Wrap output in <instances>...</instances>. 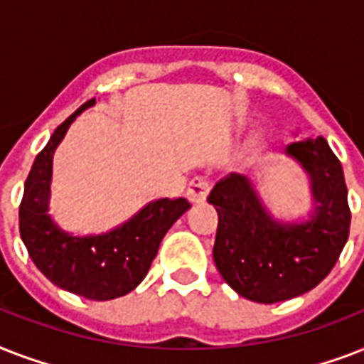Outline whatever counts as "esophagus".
I'll list each match as a JSON object with an SVG mask.
<instances>
[{"label": "esophagus", "mask_w": 364, "mask_h": 364, "mask_svg": "<svg viewBox=\"0 0 364 364\" xmlns=\"http://www.w3.org/2000/svg\"><path fill=\"white\" fill-rule=\"evenodd\" d=\"M210 183L205 181L204 177H194L193 181L188 183L187 198L191 204H204L208 194H210Z\"/></svg>", "instance_id": "1"}]
</instances>
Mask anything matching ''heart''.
<instances>
[{
    "label": "heart",
    "instance_id": "heart-1",
    "mask_svg": "<svg viewBox=\"0 0 364 364\" xmlns=\"http://www.w3.org/2000/svg\"><path fill=\"white\" fill-rule=\"evenodd\" d=\"M253 145H255V141H251V147H253Z\"/></svg>",
    "mask_w": 364,
    "mask_h": 364
}]
</instances>
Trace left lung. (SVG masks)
Masks as SVG:
<instances>
[{
  "label": "left lung",
  "instance_id": "1",
  "mask_svg": "<svg viewBox=\"0 0 364 364\" xmlns=\"http://www.w3.org/2000/svg\"><path fill=\"white\" fill-rule=\"evenodd\" d=\"M283 153L310 181L311 210L304 219L272 215L253 183L240 173L221 179L208 196L219 215L217 270L240 296L260 304L294 299L319 285L350 236L344 171L327 139H296Z\"/></svg>",
  "mask_w": 364,
  "mask_h": 364
}]
</instances>
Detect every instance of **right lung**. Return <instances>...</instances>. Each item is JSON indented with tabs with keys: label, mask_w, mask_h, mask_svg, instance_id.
Returning a JSON list of instances; mask_svg holds the SVG:
<instances>
[{
	"label": "right lung",
	"mask_w": 364,
	"mask_h": 364,
	"mask_svg": "<svg viewBox=\"0 0 364 364\" xmlns=\"http://www.w3.org/2000/svg\"><path fill=\"white\" fill-rule=\"evenodd\" d=\"M94 104L96 98L88 100L68 117L36 156L18 211L20 238L33 264L56 287L90 300H111L124 296L143 282L162 238L191 204L185 198L153 200L104 234L75 236L56 225L47 213L54 151L71 122Z\"/></svg>",
	"instance_id": "right-lung-1"
}]
</instances>
